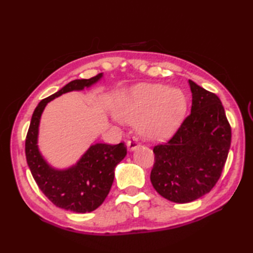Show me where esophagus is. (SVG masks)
<instances>
[{
	"mask_svg": "<svg viewBox=\"0 0 253 253\" xmlns=\"http://www.w3.org/2000/svg\"><path fill=\"white\" fill-rule=\"evenodd\" d=\"M139 146H140V143H139L137 138H132L131 140L127 142V147H128V150H129V151H133V150H136Z\"/></svg>",
	"mask_w": 253,
	"mask_h": 253,
	"instance_id": "1",
	"label": "esophagus"
}]
</instances>
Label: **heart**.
I'll return each mask as SVG.
<instances>
[{"mask_svg":"<svg viewBox=\"0 0 253 253\" xmlns=\"http://www.w3.org/2000/svg\"><path fill=\"white\" fill-rule=\"evenodd\" d=\"M187 100L178 88L163 84H144L133 88L123 100L118 115L126 122L139 120V130L148 138L169 137L185 115Z\"/></svg>","mask_w":253,"mask_h":253,"instance_id":"1","label":"heart"}]
</instances>
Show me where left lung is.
Returning <instances> with one entry per match:
<instances>
[{
  "mask_svg": "<svg viewBox=\"0 0 253 253\" xmlns=\"http://www.w3.org/2000/svg\"><path fill=\"white\" fill-rule=\"evenodd\" d=\"M191 113L168 142L153 148L150 175L154 189L176 203L195 201L212 190L221 177L232 129L215 93L189 80Z\"/></svg>",
  "mask_w": 253,
  "mask_h": 253,
  "instance_id": "left-lung-1",
  "label": "left lung"
}]
</instances>
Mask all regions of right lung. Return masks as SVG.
<instances>
[{"instance_id": "add662e5", "label": "right lung", "mask_w": 253, "mask_h": 253, "mask_svg": "<svg viewBox=\"0 0 253 253\" xmlns=\"http://www.w3.org/2000/svg\"><path fill=\"white\" fill-rule=\"evenodd\" d=\"M76 79L42 100L32 114L27 132L25 152L27 163L38 187L56 207L76 213L91 212L99 208L110 192L115 166L126 157L125 143L92 144L82 159L67 169H55L46 163L38 149V131L41 114L53 99L69 91L89 88L102 78Z\"/></svg>"}]
</instances>
